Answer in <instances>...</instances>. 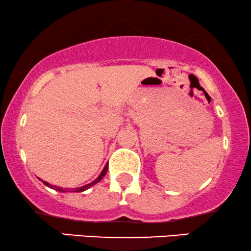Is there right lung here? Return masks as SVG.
<instances>
[{
  "instance_id": "add662e5",
  "label": "right lung",
  "mask_w": 251,
  "mask_h": 251,
  "mask_svg": "<svg viewBox=\"0 0 251 251\" xmlns=\"http://www.w3.org/2000/svg\"><path fill=\"white\" fill-rule=\"evenodd\" d=\"M107 164L105 165V167H104V170L101 171V173L99 174V176L97 177V179L95 180V181H92L91 183H87V185H85V186H83V187H78V188H72L71 189V192H75V193H78V192H84V191H86V189H89L90 187H92V186H95L96 183H98L99 181H100L102 177L105 176V174H106V172H107ZM43 183L45 186H48V187H50V188H52V189H57V191L58 192H66L65 189H63V188H60V187H57V186H52V185H50L49 182H45V181H43Z\"/></svg>"
}]
</instances>
